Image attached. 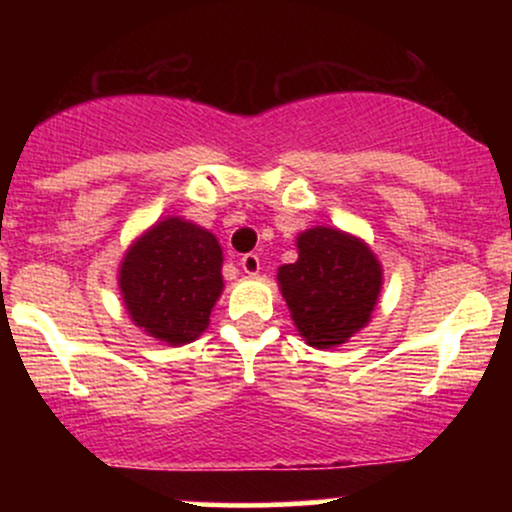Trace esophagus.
Here are the masks:
<instances>
[{"label": "esophagus", "instance_id": "1", "mask_svg": "<svg viewBox=\"0 0 512 512\" xmlns=\"http://www.w3.org/2000/svg\"><path fill=\"white\" fill-rule=\"evenodd\" d=\"M240 269H243L245 274H260V269H262L260 257H257L255 252H248V255L240 257Z\"/></svg>", "mask_w": 512, "mask_h": 512}]
</instances>
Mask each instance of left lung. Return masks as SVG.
Instances as JSON below:
<instances>
[{"instance_id":"obj_1","label":"left lung","mask_w":512,"mask_h":512,"mask_svg":"<svg viewBox=\"0 0 512 512\" xmlns=\"http://www.w3.org/2000/svg\"><path fill=\"white\" fill-rule=\"evenodd\" d=\"M298 260L279 267V289L293 325L315 349L349 342L370 322L383 267L361 238L315 226L296 238Z\"/></svg>"}]
</instances>
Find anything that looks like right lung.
<instances>
[{
    "mask_svg": "<svg viewBox=\"0 0 512 512\" xmlns=\"http://www.w3.org/2000/svg\"><path fill=\"white\" fill-rule=\"evenodd\" d=\"M219 240L197 223L168 216L129 245L120 262V293L129 317L149 337L190 344L209 327L223 291Z\"/></svg>",
    "mask_w": 512,
    "mask_h": 512,
    "instance_id": "obj_1",
    "label": "right lung"
}]
</instances>
